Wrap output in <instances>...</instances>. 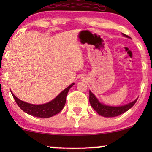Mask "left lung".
<instances>
[{"label": "left lung", "mask_w": 152, "mask_h": 152, "mask_svg": "<svg viewBox=\"0 0 152 152\" xmlns=\"http://www.w3.org/2000/svg\"><path fill=\"white\" fill-rule=\"evenodd\" d=\"M122 34L124 37H126V38L131 39V37L123 34V33H122ZM137 99H138V98L132 101V102L126 104L114 107V106H109L105 104L101 103L98 100V99L97 98L96 96L91 91H89V102H90L91 107L93 108V109L99 115H102L105 118L115 117V116H118L124 113V112L127 111L129 109H130L135 104Z\"/></svg>", "instance_id": "1"}]
</instances>
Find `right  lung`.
Instances as JSON below:
<instances>
[{"label":"right lung","mask_w":152,"mask_h":152,"mask_svg":"<svg viewBox=\"0 0 152 152\" xmlns=\"http://www.w3.org/2000/svg\"><path fill=\"white\" fill-rule=\"evenodd\" d=\"M74 84L75 83H72L67 88L62 91L55 98L52 99L48 102L41 104H33L22 101L16 97L12 91L11 93L20 109H21V110L26 112V113L34 116V117L47 118L59 113L63 109L65 106L66 96H67L68 91Z\"/></svg>","instance_id":"obj_1"}]
</instances>
